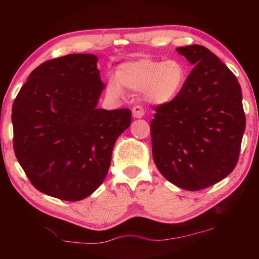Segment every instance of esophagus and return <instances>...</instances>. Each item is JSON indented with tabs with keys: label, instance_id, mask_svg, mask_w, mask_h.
Here are the masks:
<instances>
[{
	"label": "esophagus",
	"instance_id": "1",
	"mask_svg": "<svg viewBox=\"0 0 259 259\" xmlns=\"http://www.w3.org/2000/svg\"><path fill=\"white\" fill-rule=\"evenodd\" d=\"M144 108L142 106H139V105H136V106L133 108V116L135 119H140V117L144 116Z\"/></svg>",
	"mask_w": 259,
	"mask_h": 259
}]
</instances>
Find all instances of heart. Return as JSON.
I'll use <instances>...</instances> for the list:
<instances>
[{
	"mask_svg": "<svg viewBox=\"0 0 259 259\" xmlns=\"http://www.w3.org/2000/svg\"><path fill=\"white\" fill-rule=\"evenodd\" d=\"M188 76V68L181 59L143 58L120 65L115 76L107 82L106 93L120 98L126 89L142 94L148 105L166 106L181 96Z\"/></svg>",
	"mask_w": 259,
	"mask_h": 259,
	"instance_id": "obj_1",
	"label": "heart"
}]
</instances>
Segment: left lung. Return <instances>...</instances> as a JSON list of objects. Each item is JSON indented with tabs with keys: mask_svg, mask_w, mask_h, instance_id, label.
Returning a JSON list of instances; mask_svg holds the SVG:
<instances>
[{
	"mask_svg": "<svg viewBox=\"0 0 259 259\" xmlns=\"http://www.w3.org/2000/svg\"><path fill=\"white\" fill-rule=\"evenodd\" d=\"M176 50L194 67L181 96L155 108L152 153L165 179L199 191L229 176L238 163L245 129L242 91L234 74L205 47Z\"/></svg>",
	"mask_w": 259,
	"mask_h": 259,
	"instance_id": "8db88e82",
	"label": "left lung"
}]
</instances>
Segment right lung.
<instances>
[{"label": "right lung", "mask_w": 259, "mask_h": 259, "mask_svg": "<svg viewBox=\"0 0 259 259\" xmlns=\"http://www.w3.org/2000/svg\"><path fill=\"white\" fill-rule=\"evenodd\" d=\"M97 56L48 60L29 74L12 106L14 148L33 186L47 195L80 201L102 185L130 109L98 108L105 84Z\"/></svg>", "instance_id": "obj_1"}]
</instances>
